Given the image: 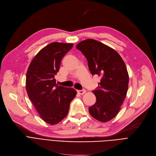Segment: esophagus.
Listing matches in <instances>:
<instances>
[{
    "label": "esophagus",
    "mask_w": 156,
    "mask_h": 156,
    "mask_svg": "<svg viewBox=\"0 0 156 156\" xmlns=\"http://www.w3.org/2000/svg\"><path fill=\"white\" fill-rule=\"evenodd\" d=\"M86 92V90H79V91H77V93H78L79 94H84Z\"/></svg>",
    "instance_id": "esophagus-1"
}]
</instances>
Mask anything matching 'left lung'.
Returning a JSON list of instances; mask_svg holds the SVG:
<instances>
[{
  "label": "left lung",
  "mask_w": 156,
  "mask_h": 156,
  "mask_svg": "<svg viewBox=\"0 0 156 156\" xmlns=\"http://www.w3.org/2000/svg\"><path fill=\"white\" fill-rule=\"evenodd\" d=\"M76 48L86 56L92 75L100 76L98 90L93 91L96 100L89 107L91 115L102 122L114 118L126 96L129 75L121 56L113 48L94 39L77 44Z\"/></svg>",
  "instance_id": "obj_1"
}]
</instances>
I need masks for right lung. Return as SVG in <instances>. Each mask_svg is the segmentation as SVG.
<instances>
[{
  "label": "right lung",
  "instance_id": "obj_1",
  "mask_svg": "<svg viewBox=\"0 0 156 156\" xmlns=\"http://www.w3.org/2000/svg\"><path fill=\"white\" fill-rule=\"evenodd\" d=\"M72 43L52 42L39 51L32 59L26 76V90L41 118L54 125L67 115L71 101L77 92L72 87L56 83L55 76Z\"/></svg>",
  "mask_w": 156,
  "mask_h": 156
}]
</instances>
